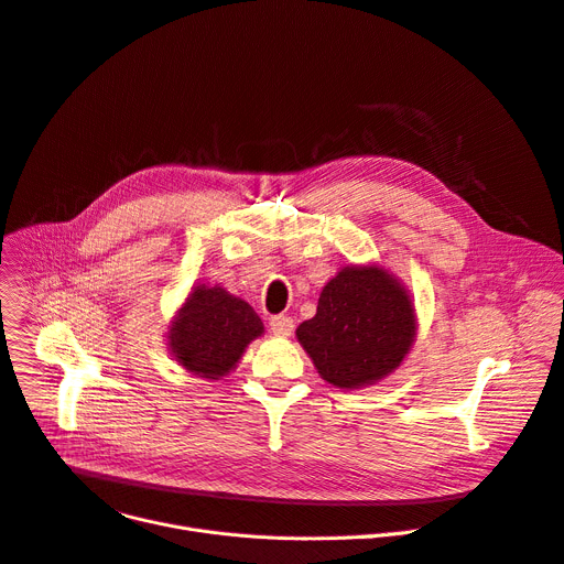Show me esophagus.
<instances>
[{
  "label": "esophagus",
  "instance_id": "1",
  "mask_svg": "<svg viewBox=\"0 0 564 564\" xmlns=\"http://www.w3.org/2000/svg\"><path fill=\"white\" fill-rule=\"evenodd\" d=\"M292 328H294L292 317H288V315H274V317H270V330H272L274 335H279V337H288V335L292 333Z\"/></svg>",
  "mask_w": 564,
  "mask_h": 564
}]
</instances>
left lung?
I'll return each mask as SVG.
<instances>
[{
	"label": "left lung",
	"mask_w": 564,
	"mask_h": 564,
	"mask_svg": "<svg viewBox=\"0 0 564 564\" xmlns=\"http://www.w3.org/2000/svg\"><path fill=\"white\" fill-rule=\"evenodd\" d=\"M296 337L319 377L337 388H360L397 369L415 337L410 296L379 268H345L330 279L313 319Z\"/></svg>",
	"instance_id": "1"
}]
</instances>
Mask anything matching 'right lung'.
Wrapping results in <instances>:
<instances>
[{
    "mask_svg": "<svg viewBox=\"0 0 564 564\" xmlns=\"http://www.w3.org/2000/svg\"><path fill=\"white\" fill-rule=\"evenodd\" d=\"M262 333V322L242 299L224 288L197 285L170 328L174 358L204 379L236 367L245 347Z\"/></svg>",
    "mask_w": 564,
    "mask_h": 564,
    "instance_id": "add662e5",
    "label": "right lung"
}]
</instances>
